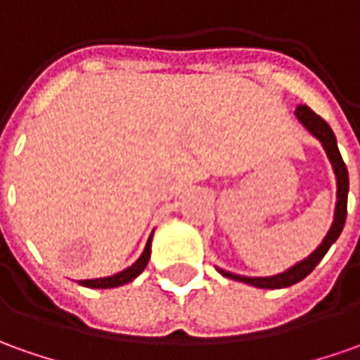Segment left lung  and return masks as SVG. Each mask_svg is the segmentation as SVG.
<instances>
[{"mask_svg":"<svg viewBox=\"0 0 360 360\" xmlns=\"http://www.w3.org/2000/svg\"><path fill=\"white\" fill-rule=\"evenodd\" d=\"M295 118L302 122V126L314 138H317L323 146L327 158L331 161L335 171V177H337V205H335V214H333V224L329 232L325 234L323 242L315 248L307 258H303L302 262H297L292 268H288L285 272L276 274V276H266V278H250V276H240V274H232L226 272V270H221L217 268L222 276L231 278V280H236V282L250 283L254 288H262V290H280V288H290L293 283L302 282L305 276L314 272V268L317 264L321 262L327 250L331 248L339 234L343 231L345 219H347V195H349V173H347V167H345V161L339 153V148H337V139H335L333 129L329 128V124L325 122L321 116H317L314 110L307 108V106H297L295 108Z\"/></svg>","mask_w":360,"mask_h":360,"instance_id":"obj_1","label":"left lung"}]
</instances>
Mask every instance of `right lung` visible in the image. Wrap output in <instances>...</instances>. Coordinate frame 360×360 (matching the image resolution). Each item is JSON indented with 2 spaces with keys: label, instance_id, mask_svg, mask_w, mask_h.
Segmentation results:
<instances>
[{
  "label": "right lung",
  "instance_id": "right-lung-1",
  "mask_svg": "<svg viewBox=\"0 0 360 360\" xmlns=\"http://www.w3.org/2000/svg\"><path fill=\"white\" fill-rule=\"evenodd\" d=\"M151 236H153V232H151ZM151 236L148 238V244H146V248L141 252V256H139L136 262L131 264L129 268L126 270H122V272L114 274V276H108V278H96V280H80V285H84V288H96V290H106V288H118V285H124V283L134 282L136 278H138L139 274L146 270V266L149 262V256H151Z\"/></svg>",
  "mask_w": 360,
  "mask_h": 360
}]
</instances>
